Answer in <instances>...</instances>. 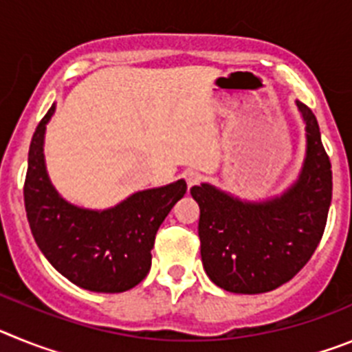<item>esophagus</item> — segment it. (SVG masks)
<instances>
[{
	"mask_svg": "<svg viewBox=\"0 0 352 352\" xmlns=\"http://www.w3.org/2000/svg\"><path fill=\"white\" fill-rule=\"evenodd\" d=\"M185 179H186V185L194 186L201 183L203 176H201V173H197V170H188V173H185Z\"/></svg>",
	"mask_w": 352,
	"mask_h": 352,
	"instance_id": "1",
	"label": "esophagus"
}]
</instances>
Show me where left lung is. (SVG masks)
Wrapping results in <instances>:
<instances>
[{
  "instance_id": "8db88e82",
  "label": "left lung",
  "mask_w": 352,
  "mask_h": 352,
  "mask_svg": "<svg viewBox=\"0 0 352 352\" xmlns=\"http://www.w3.org/2000/svg\"><path fill=\"white\" fill-rule=\"evenodd\" d=\"M307 153L298 179L278 197L250 203L217 186H192L197 201L201 259L211 282L229 292L261 294L280 287L309 263L331 204V164L314 113L296 102Z\"/></svg>"
}]
</instances>
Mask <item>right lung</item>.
I'll return each mask as SVG.
<instances>
[{"mask_svg":"<svg viewBox=\"0 0 352 352\" xmlns=\"http://www.w3.org/2000/svg\"><path fill=\"white\" fill-rule=\"evenodd\" d=\"M52 105L36 126L28 153L24 206L31 234L65 278L93 292H123L142 282L151 268L158 227L185 195L183 179L130 195L104 211L84 210L61 197L43 160L45 125Z\"/></svg>","mask_w":352,"mask_h":352,"instance_id":"right-lung-1","label":"right lung"}]
</instances>
